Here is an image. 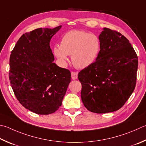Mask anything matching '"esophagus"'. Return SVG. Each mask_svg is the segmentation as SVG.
I'll return each mask as SVG.
<instances>
[{"instance_id":"1","label":"esophagus","mask_w":146,"mask_h":146,"mask_svg":"<svg viewBox=\"0 0 146 146\" xmlns=\"http://www.w3.org/2000/svg\"><path fill=\"white\" fill-rule=\"evenodd\" d=\"M71 78H72L73 80H76V79L78 78V73L76 72H71Z\"/></svg>"}]
</instances>
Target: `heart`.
Wrapping results in <instances>:
<instances>
[{"label": "heart", "instance_id": "obj_1", "mask_svg": "<svg viewBox=\"0 0 146 146\" xmlns=\"http://www.w3.org/2000/svg\"><path fill=\"white\" fill-rule=\"evenodd\" d=\"M100 50V42L96 35L73 30L63 36L60 45L55 44L53 51L63 66L67 64L68 55H71V60L75 66L84 69L95 61Z\"/></svg>", "mask_w": 146, "mask_h": 146}]
</instances>
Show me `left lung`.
<instances>
[{"label":"left lung","instance_id":"obj_1","mask_svg":"<svg viewBox=\"0 0 146 146\" xmlns=\"http://www.w3.org/2000/svg\"><path fill=\"white\" fill-rule=\"evenodd\" d=\"M100 51L96 61L80 71L81 98L87 110L112 112L124 105L136 85L138 57L128 39L103 28L99 35Z\"/></svg>","mask_w":146,"mask_h":146}]
</instances>
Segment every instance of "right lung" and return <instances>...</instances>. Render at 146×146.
I'll return each mask as SVG.
<instances>
[{
    "label": "right lung",
    "mask_w": 146,
    "mask_h": 146,
    "mask_svg": "<svg viewBox=\"0 0 146 146\" xmlns=\"http://www.w3.org/2000/svg\"><path fill=\"white\" fill-rule=\"evenodd\" d=\"M62 26L39 28L20 37L9 59V77L17 100L40 115L55 112L71 82V73L54 61L50 40Z\"/></svg>",
    "instance_id": "right-lung-1"
}]
</instances>
